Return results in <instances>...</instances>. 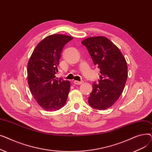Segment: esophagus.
<instances>
[{"label":"esophagus","mask_w":152,"mask_h":152,"mask_svg":"<svg viewBox=\"0 0 152 152\" xmlns=\"http://www.w3.org/2000/svg\"><path fill=\"white\" fill-rule=\"evenodd\" d=\"M73 83H74V84H77V85H80V84H83V83H84V81H73Z\"/></svg>","instance_id":"obj_1"}]
</instances>
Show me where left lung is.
Listing matches in <instances>:
<instances>
[{
    "mask_svg": "<svg viewBox=\"0 0 152 152\" xmlns=\"http://www.w3.org/2000/svg\"><path fill=\"white\" fill-rule=\"evenodd\" d=\"M88 50L95 65L100 68L99 83H94L88 102L92 108L103 110L112 106L121 95L127 78L123 55L104 36L86 38L81 42Z\"/></svg>",
    "mask_w": 152,
    "mask_h": 152,
    "instance_id": "8db88e82",
    "label": "left lung"
}]
</instances>
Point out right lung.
Here are the masks:
<instances>
[{
    "label": "right lung",
    "instance_id": "add662e5",
    "mask_svg": "<svg viewBox=\"0 0 152 152\" xmlns=\"http://www.w3.org/2000/svg\"><path fill=\"white\" fill-rule=\"evenodd\" d=\"M73 37L64 34L48 36L40 42L28 63V83L32 95L46 111L65 105L70 89L69 81L56 77L63 47Z\"/></svg>",
    "mask_w": 152,
    "mask_h": 152
}]
</instances>
